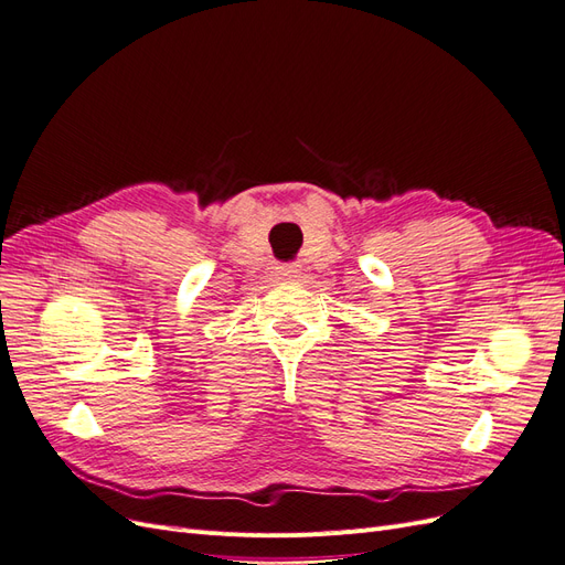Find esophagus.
I'll return each instance as SVG.
<instances>
[{
    "label": "esophagus",
    "instance_id": "34e87169",
    "mask_svg": "<svg viewBox=\"0 0 565 565\" xmlns=\"http://www.w3.org/2000/svg\"><path fill=\"white\" fill-rule=\"evenodd\" d=\"M276 270H278V276H285V278H299L301 266H299V264H282V266H278Z\"/></svg>",
    "mask_w": 565,
    "mask_h": 565
}]
</instances>
